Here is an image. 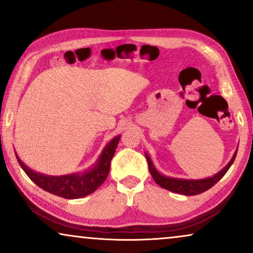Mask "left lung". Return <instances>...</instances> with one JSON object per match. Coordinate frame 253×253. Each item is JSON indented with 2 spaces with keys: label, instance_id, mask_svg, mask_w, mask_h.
Wrapping results in <instances>:
<instances>
[{
  "label": "left lung",
  "instance_id": "left-lung-1",
  "mask_svg": "<svg viewBox=\"0 0 253 253\" xmlns=\"http://www.w3.org/2000/svg\"><path fill=\"white\" fill-rule=\"evenodd\" d=\"M236 153L237 152H235L233 159H231L229 164H228L222 170L217 172L216 175H214L213 177H209L205 179H178V178L166 177V176L161 175L160 172L154 168L150 157H148L147 154L145 155H146L148 169H150L152 177H153V179L158 185H160L161 188L169 190V191L171 192L181 193V195H185V196H196V195H199V193L207 191V190L212 188L213 185H215L216 183L223 177L224 174L228 171V169L230 168V166L233 165L235 158H236Z\"/></svg>",
  "mask_w": 253,
  "mask_h": 253
}]
</instances>
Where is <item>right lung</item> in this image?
<instances>
[{"instance_id":"add662e5","label":"right lung","mask_w":253,"mask_h":253,"mask_svg":"<svg viewBox=\"0 0 253 253\" xmlns=\"http://www.w3.org/2000/svg\"><path fill=\"white\" fill-rule=\"evenodd\" d=\"M120 138V136L114 138L103 150L102 154L100 155L98 164L89 170L83 172V174H72L65 176H46L38 174V172L31 170L29 167H26L17 155L16 157L18 164L23 168V170L26 172V175L38 186L43 189L44 191L62 197V198L77 199L94 192L105 182V179L109 174L110 161H112L114 154H115Z\"/></svg>"}]
</instances>
